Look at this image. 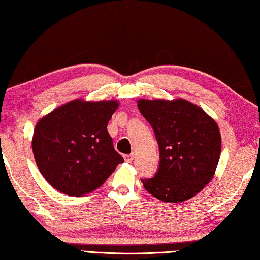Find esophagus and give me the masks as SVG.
I'll return each instance as SVG.
<instances>
[{
	"mask_svg": "<svg viewBox=\"0 0 260 260\" xmlns=\"http://www.w3.org/2000/svg\"><path fill=\"white\" fill-rule=\"evenodd\" d=\"M134 158H135L134 153H133V154H127V155H124V160H125L126 162H133Z\"/></svg>",
	"mask_w": 260,
	"mask_h": 260,
	"instance_id": "esophagus-1",
	"label": "esophagus"
}]
</instances>
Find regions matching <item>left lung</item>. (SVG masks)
Here are the masks:
<instances>
[{
	"instance_id": "left-lung-1",
	"label": "left lung",
	"mask_w": 260,
	"mask_h": 260,
	"mask_svg": "<svg viewBox=\"0 0 260 260\" xmlns=\"http://www.w3.org/2000/svg\"><path fill=\"white\" fill-rule=\"evenodd\" d=\"M138 108L152 125L160 149L153 178L142 179L145 189L163 202L189 200L215 175L221 152L216 121L186 99H139Z\"/></svg>"
}]
</instances>
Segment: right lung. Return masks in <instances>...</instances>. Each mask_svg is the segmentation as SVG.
I'll use <instances>...</instances> for the list:
<instances>
[{"label":"right lung","mask_w":260,"mask_h":260,"mask_svg":"<svg viewBox=\"0 0 260 260\" xmlns=\"http://www.w3.org/2000/svg\"><path fill=\"white\" fill-rule=\"evenodd\" d=\"M118 105L117 100L74 99L36 123L31 139L34 158L53 188L82 197L100 187L124 161L107 131Z\"/></svg>","instance_id":"add662e5"}]
</instances>
